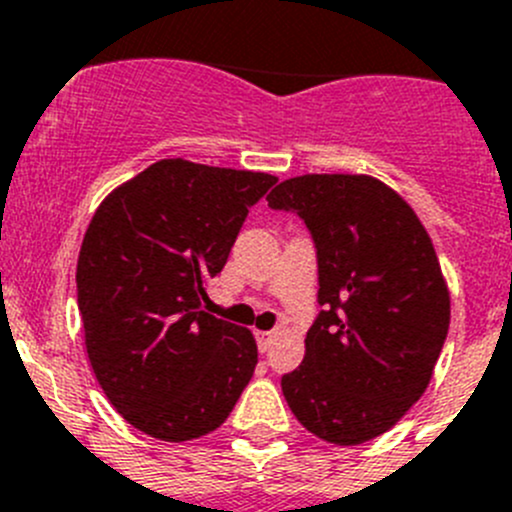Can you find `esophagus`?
Wrapping results in <instances>:
<instances>
[{
	"instance_id": "esophagus-1",
	"label": "esophagus",
	"mask_w": 512,
	"mask_h": 512,
	"mask_svg": "<svg viewBox=\"0 0 512 512\" xmlns=\"http://www.w3.org/2000/svg\"><path fill=\"white\" fill-rule=\"evenodd\" d=\"M257 348H260L262 353L267 351V348H270V343H272V338H275V333L272 331H257Z\"/></svg>"
}]
</instances>
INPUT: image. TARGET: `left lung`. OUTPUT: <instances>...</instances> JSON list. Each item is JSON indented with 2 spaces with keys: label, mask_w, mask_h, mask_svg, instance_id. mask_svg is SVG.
<instances>
[{
  "label": "left lung",
  "mask_w": 512,
  "mask_h": 512,
  "mask_svg": "<svg viewBox=\"0 0 512 512\" xmlns=\"http://www.w3.org/2000/svg\"><path fill=\"white\" fill-rule=\"evenodd\" d=\"M267 207L303 219L318 260L321 313L303 364L280 381L285 401L315 437L369 442L424 394L447 338L450 295L432 240L371 176H295Z\"/></svg>",
  "instance_id": "8db88e82"
}]
</instances>
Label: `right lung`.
<instances>
[{
  "mask_svg": "<svg viewBox=\"0 0 512 512\" xmlns=\"http://www.w3.org/2000/svg\"><path fill=\"white\" fill-rule=\"evenodd\" d=\"M275 176L164 159L95 212L78 257L85 348L116 412L164 442L214 432L257 366L247 328L204 313Z\"/></svg>",
  "mask_w": 512,
  "mask_h": 512,
  "instance_id": "add662e5",
  "label": "right lung"
}]
</instances>
